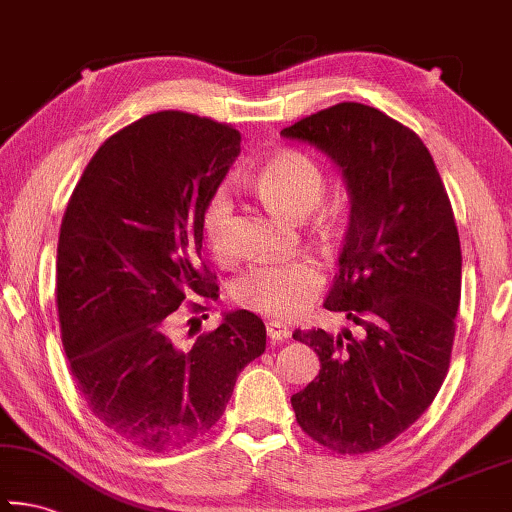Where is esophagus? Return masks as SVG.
Listing matches in <instances>:
<instances>
[{"mask_svg": "<svg viewBox=\"0 0 512 512\" xmlns=\"http://www.w3.org/2000/svg\"><path fill=\"white\" fill-rule=\"evenodd\" d=\"M266 334L271 341H287L291 336V329L284 323H280V320H268Z\"/></svg>", "mask_w": 512, "mask_h": 512, "instance_id": "obj_1", "label": "esophagus"}]
</instances>
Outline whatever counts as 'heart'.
Segmentation results:
<instances>
[{
	"label": "heart",
	"instance_id": "b5f03b06",
	"mask_svg": "<svg viewBox=\"0 0 512 512\" xmlns=\"http://www.w3.org/2000/svg\"><path fill=\"white\" fill-rule=\"evenodd\" d=\"M257 194L289 219H305L316 212L327 192V176L316 160L300 151H282L264 162L255 180ZM230 187L216 189L203 214V230L219 255H230ZM323 287V271L311 257L289 262H262L246 268L232 282V300L268 316H296Z\"/></svg>",
	"mask_w": 512,
	"mask_h": 512
}]
</instances>
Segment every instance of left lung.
<instances>
[{"label": "left lung", "mask_w": 512, "mask_h": 512, "mask_svg": "<svg viewBox=\"0 0 512 512\" xmlns=\"http://www.w3.org/2000/svg\"><path fill=\"white\" fill-rule=\"evenodd\" d=\"M339 169L350 223L325 309L359 327L293 332L318 377L291 397L296 420L327 449L391 443L443 386L461 302V241L440 173L411 128L363 103H336L280 133Z\"/></svg>", "instance_id": "left-lung-1"}]
</instances>
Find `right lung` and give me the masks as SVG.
Here are the masks:
<instances>
[{
  "mask_svg": "<svg viewBox=\"0 0 512 512\" xmlns=\"http://www.w3.org/2000/svg\"><path fill=\"white\" fill-rule=\"evenodd\" d=\"M239 151V131L219 121L146 115L101 144L65 210L56 300L69 370L97 420L135 447L201 438L266 350L262 318L246 309L192 348L171 336L185 298H219L201 262L203 214Z\"/></svg>",
  "mask_w": 512,
  "mask_h": 512,
  "instance_id": "add662e5",
  "label": "right lung"
}]
</instances>
